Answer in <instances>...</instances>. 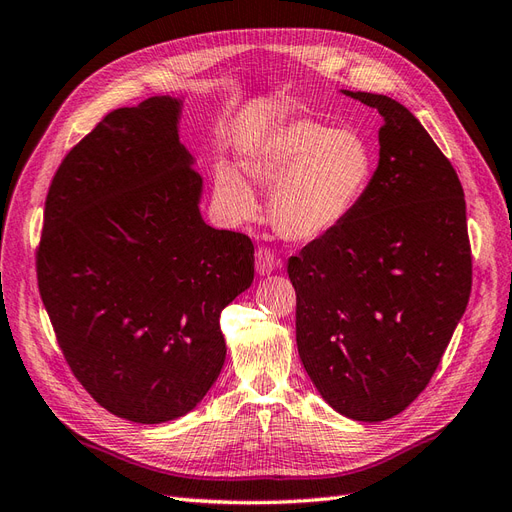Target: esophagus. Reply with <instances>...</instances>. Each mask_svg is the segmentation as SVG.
I'll return each mask as SVG.
<instances>
[{
  "instance_id": "34e87169",
  "label": "esophagus",
  "mask_w": 512,
  "mask_h": 512,
  "mask_svg": "<svg viewBox=\"0 0 512 512\" xmlns=\"http://www.w3.org/2000/svg\"><path fill=\"white\" fill-rule=\"evenodd\" d=\"M281 261L277 259V255H274L270 248L266 246H259L257 253H255V266H257V272L259 274H270L279 268Z\"/></svg>"
}]
</instances>
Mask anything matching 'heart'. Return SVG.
Returning a JSON list of instances; mask_svg holds the SVG:
<instances>
[{
	"label": "heart",
	"mask_w": 512,
	"mask_h": 512,
	"mask_svg": "<svg viewBox=\"0 0 512 512\" xmlns=\"http://www.w3.org/2000/svg\"><path fill=\"white\" fill-rule=\"evenodd\" d=\"M374 168L372 144L359 131L307 119L270 131L244 160L248 177L272 186L270 220L294 242L342 225L368 194ZM214 186L231 214L246 218L255 212L253 190L235 170L220 166Z\"/></svg>",
	"instance_id": "heart-1"
}]
</instances>
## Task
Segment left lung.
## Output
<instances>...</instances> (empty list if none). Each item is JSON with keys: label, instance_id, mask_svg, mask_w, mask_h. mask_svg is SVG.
I'll use <instances>...</instances> for the list:
<instances>
[{"label": "left lung", "instance_id": "1", "mask_svg": "<svg viewBox=\"0 0 512 512\" xmlns=\"http://www.w3.org/2000/svg\"><path fill=\"white\" fill-rule=\"evenodd\" d=\"M344 93L383 116L361 205L290 257L298 355L320 396L357 422L402 413L426 389L471 294L454 166L402 103Z\"/></svg>", "mask_w": 512, "mask_h": 512}]
</instances>
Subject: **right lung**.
I'll list each match as a JSON object with an SVG mask.
<instances>
[{
	"mask_svg": "<svg viewBox=\"0 0 512 512\" xmlns=\"http://www.w3.org/2000/svg\"><path fill=\"white\" fill-rule=\"evenodd\" d=\"M179 101L108 112L47 192L36 277L58 346L103 409L138 424L192 411L225 363L220 313L253 283L248 235L205 225Z\"/></svg>",
	"mask_w": 512,
	"mask_h": 512,
	"instance_id": "1",
	"label": "right lung"
}]
</instances>
